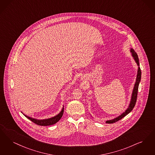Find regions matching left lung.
Segmentation results:
<instances>
[{"instance_id":"1","label":"left lung","mask_w":155,"mask_h":155,"mask_svg":"<svg viewBox=\"0 0 155 155\" xmlns=\"http://www.w3.org/2000/svg\"><path fill=\"white\" fill-rule=\"evenodd\" d=\"M130 52L131 53V56H133V59H134L135 62H136L138 66V70H137V74L136 80V82L134 86V88L133 90V92L131 94V97L130 99V104L129 105L128 108L126 109L125 111L122 114H120L119 116L117 117V118L112 119L111 120H108L105 122L106 124H113L118 120H120L121 119L124 117L126 115H127L128 114H129L130 112L133 110L134 108V106L136 105V103L137 97V93H138V86L140 82L141 81V71L140 68V64H139V60L138 55L137 54L136 52L134 51V50L133 48H130Z\"/></svg>"}]
</instances>
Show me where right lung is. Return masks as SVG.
<instances>
[{"label":"right lung","instance_id":"add662e5","mask_svg":"<svg viewBox=\"0 0 155 155\" xmlns=\"http://www.w3.org/2000/svg\"><path fill=\"white\" fill-rule=\"evenodd\" d=\"M64 112V106L62 108L61 111L60 112L58 115L52 117V118H48V119H37L35 118H31L30 117H28L27 115L23 114L25 117L27 118H28L29 120H31L35 124H37L38 125L40 126H50L54 124H55L56 122H58L63 116Z\"/></svg>","mask_w":155,"mask_h":155}]
</instances>
